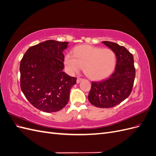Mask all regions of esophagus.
Returning <instances> with one entry per match:
<instances>
[{
	"label": "esophagus",
	"instance_id": "1",
	"mask_svg": "<svg viewBox=\"0 0 156 156\" xmlns=\"http://www.w3.org/2000/svg\"><path fill=\"white\" fill-rule=\"evenodd\" d=\"M81 81H82V79L78 77V78L77 79V83H79Z\"/></svg>",
	"mask_w": 156,
	"mask_h": 156
}]
</instances>
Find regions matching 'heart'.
<instances>
[{"label": "heart", "mask_w": 156, "mask_h": 156, "mask_svg": "<svg viewBox=\"0 0 156 156\" xmlns=\"http://www.w3.org/2000/svg\"><path fill=\"white\" fill-rule=\"evenodd\" d=\"M73 53V56L67 54L64 58L65 68L69 75L78 73L83 67L88 78L98 81L109 76L115 68L116 55L111 49L81 45Z\"/></svg>", "instance_id": "obj_1"}]
</instances>
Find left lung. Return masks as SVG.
Listing matches in <instances>:
<instances>
[{"label": "left lung", "instance_id": "1", "mask_svg": "<svg viewBox=\"0 0 156 156\" xmlns=\"http://www.w3.org/2000/svg\"><path fill=\"white\" fill-rule=\"evenodd\" d=\"M115 52L116 64L110 77L100 82H92L88 101L97 107L111 108L120 104L132 91L135 77L133 56L123 46L114 42H102Z\"/></svg>", "mask_w": 156, "mask_h": 156}]
</instances>
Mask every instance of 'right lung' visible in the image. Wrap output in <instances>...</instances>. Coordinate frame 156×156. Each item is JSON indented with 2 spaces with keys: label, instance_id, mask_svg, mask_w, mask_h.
Listing matches in <instances>:
<instances>
[{
  "label": "right lung",
  "instance_id": "obj_1",
  "mask_svg": "<svg viewBox=\"0 0 156 156\" xmlns=\"http://www.w3.org/2000/svg\"><path fill=\"white\" fill-rule=\"evenodd\" d=\"M69 42L47 40L32 46L20 63V86L25 96L37 109L56 112L68 102L77 79L63 72V51Z\"/></svg>",
  "mask_w": 156,
  "mask_h": 156
}]
</instances>
